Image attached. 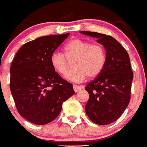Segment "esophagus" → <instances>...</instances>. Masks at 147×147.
I'll return each instance as SVG.
<instances>
[{
	"mask_svg": "<svg viewBox=\"0 0 147 147\" xmlns=\"http://www.w3.org/2000/svg\"><path fill=\"white\" fill-rule=\"evenodd\" d=\"M81 89H82V87H81V86H78V85H75V84L73 85V89L75 92H79Z\"/></svg>",
	"mask_w": 147,
	"mask_h": 147,
	"instance_id": "34e87169",
	"label": "esophagus"
}]
</instances>
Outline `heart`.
Masks as SVG:
<instances>
[{"instance_id": "b5f03b06", "label": "heart", "mask_w": 147, "mask_h": 147, "mask_svg": "<svg viewBox=\"0 0 147 147\" xmlns=\"http://www.w3.org/2000/svg\"><path fill=\"white\" fill-rule=\"evenodd\" d=\"M73 68L65 78L74 82H82L87 77L95 78L104 69L107 61V52L100 43H91L75 38L64 47V54L56 51L50 57V63L55 72L63 75L72 62Z\"/></svg>"}]
</instances>
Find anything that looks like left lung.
Here are the masks:
<instances>
[{
  "mask_svg": "<svg viewBox=\"0 0 147 147\" xmlns=\"http://www.w3.org/2000/svg\"><path fill=\"white\" fill-rule=\"evenodd\" d=\"M81 32L98 38L97 41L107 51V61L102 72L85 87L89 95L85 110L96 124H109L121 117L130 101L133 72L129 57L121 43L110 35Z\"/></svg>",
  "mask_w": 147,
  "mask_h": 147,
  "instance_id": "obj_1",
  "label": "left lung"
}]
</instances>
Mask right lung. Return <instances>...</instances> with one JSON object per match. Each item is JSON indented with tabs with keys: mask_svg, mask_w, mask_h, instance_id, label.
<instances>
[{
	"mask_svg": "<svg viewBox=\"0 0 147 147\" xmlns=\"http://www.w3.org/2000/svg\"><path fill=\"white\" fill-rule=\"evenodd\" d=\"M69 33L47 35L20 47L10 66V90L16 109L25 119L44 125L55 119L65 100L74 95L72 84L52 68L50 57Z\"/></svg>",
	"mask_w": 147,
	"mask_h": 147,
	"instance_id": "add662e5",
	"label": "right lung"
}]
</instances>
